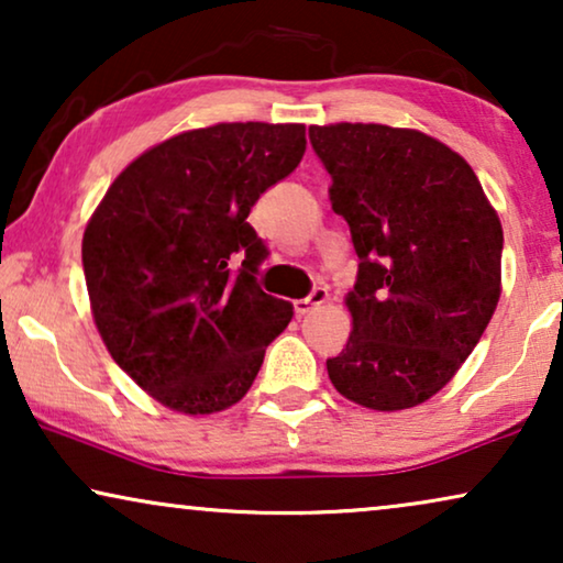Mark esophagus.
Listing matches in <instances>:
<instances>
[{
	"label": "esophagus",
	"mask_w": 563,
	"mask_h": 563,
	"mask_svg": "<svg viewBox=\"0 0 563 563\" xmlns=\"http://www.w3.org/2000/svg\"><path fill=\"white\" fill-rule=\"evenodd\" d=\"M325 299H328V289H325V287H314L305 299H297V302H295V312L299 314V318H302V314L312 312L314 307H320L322 302H325Z\"/></svg>",
	"instance_id": "esophagus-1"
}]
</instances>
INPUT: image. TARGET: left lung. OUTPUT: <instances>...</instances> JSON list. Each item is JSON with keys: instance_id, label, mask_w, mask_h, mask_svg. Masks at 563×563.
<instances>
[{"instance_id": "left-lung-1", "label": "left lung", "mask_w": 563, "mask_h": 563, "mask_svg": "<svg viewBox=\"0 0 563 563\" xmlns=\"http://www.w3.org/2000/svg\"><path fill=\"white\" fill-rule=\"evenodd\" d=\"M310 143L358 256L353 333L328 376L368 410H407L451 382L489 325L503 225L472 166L426 133L338 122L312 125Z\"/></svg>"}]
</instances>
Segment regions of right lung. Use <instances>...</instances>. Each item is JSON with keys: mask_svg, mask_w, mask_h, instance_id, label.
Wrapping results in <instances>:
<instances>
[{"mask_svg": "<svg viewBox=\"0 0 563 563\" xmlns=\"http://www.w3.org/2000/svg\"><path fill=\"white\" fill-rule=\"evenodd\" d=\"M305 125L220 122L135 158L84 230L99 335L161 405L210 415L245 397L295 307L258 287L249 212L299 166Z\"/></svg>", "mask_w": 563, "mask_h": 563, "instance_id": "1", "label": "right lung"}]
</instances>
